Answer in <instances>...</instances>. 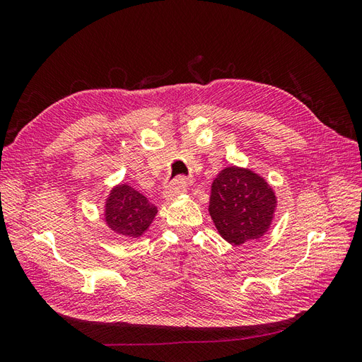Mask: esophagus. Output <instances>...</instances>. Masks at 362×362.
<instances>
[{
    "instance_id": "1",
    "label": "esophagus",
    "mask_w": 362,
    "mask_h": 362,
    "mask_svg": "<svg viewBox=\"0 0 362 362\" xmlns=\"http://www.w3.org/2000/svg\"><path fill=\"white\" fill-rule=\"evenodd\" d=\"M185 192H187V184H185V181L177 178V180H173L172 182L164 185L163 196L166 199H172V198H175V196L182 194Z\"/></svg>"
}]
</instances>
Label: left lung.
<instances>
[{
    "instance_id": "1",
    "label": "left lung",
    "mask_w": 362,
    "mask_h": 362,
    "mask_svg": "<svg viewBox=\"0 0 362 362\" xmlns=\"http://www.w3.org/2000/svg\"><path fill=\"white\" fill-rule=\"evenodd\" d=\"M276 205L275 190L261 175L247 168L228 166L211 184L208 211L222 238L242 246L269 231Z\"/></svg>"
}]
</instances>
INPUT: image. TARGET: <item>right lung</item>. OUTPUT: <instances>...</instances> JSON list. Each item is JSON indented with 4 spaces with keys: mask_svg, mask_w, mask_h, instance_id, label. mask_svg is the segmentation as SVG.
I'll list each match as a JSON object with an SVG mask.
<instances>
[{
    "mask_svg": "<svg viewBox=\"0 0 362 362\" xmlns=\"http://www.w3.org/2000/svg\"><path fill=\"white\" fill-rule=\"evenodd\" d=\"M158 210L146 196L131 185L120 182L108 193L104 205L105 225L117 235L128 240H137L144 235Z\"/></svg>",
    "mask_w": 362,
    "mask_h": 362,
    "instance_id": "add662e5",
    "label": "right lung"
}]
</instances>
